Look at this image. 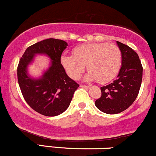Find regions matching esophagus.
Returning <instances> with one entry per match:
<instances>
[{"mask_svg": "<svg viewBox=\"0 0 156 156\" xmlns=\"http://www.w3.org/2000/svg\"><path fill=\"white\" fill-rule=\"evenodd\" d=\"M80 87H81V88L87 89H89V88H90V87H89V86H86V85H80Z\"/></svg>", "mask_w": 156, "mask_h": 156, "instance_id": "obj_1", "label": "esophagus"}]
</instances>
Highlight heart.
Here are the masks:
<instances>
[{"label":"heart","mask_w":156,"mask_h":156,"mask_svg":"<svg viewBox=\"0 0 156 156\" xmlns=\"http://www.w3.org/2000/svg\"><path fill=\"white\" fill-rule=\"evenodd\" d=\"M73 54L64 53L61 56V63L73 79L79 78L87 65L89 71L85 79L97 80L101 83L112 80L120 70L122 55L116 44L106 42L81 44L73 50Z\"/></svg>","instance_id":"1"}]
</instances>
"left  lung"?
Instances as JSON below:
<instances>
[{
  "instance_id": "left-lung-1",
  "label": "left lung",
  "mask_w": 156,
  "mask_h": 156,
  "mask_svg": "<svg viewBox=\"0 0 156 156\" xmlns=\"http://www.w3.org/2000/svg\"><path fill=\"white\" fill-rule=\"evenodd\" d=\"M117 43L122 55L121 69L117 79L101 87V97L95 101L97 108L108 114H119L133 104L142 80L143 68L139 55L129 46L118 41Z\"/></svg>"
}]
</instances>
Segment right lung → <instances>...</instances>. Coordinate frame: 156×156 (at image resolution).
Listing matches in <instances>:
<instances>
[{
    "label": "right lung",
    "mask_w": 156,
    "mask_h": 156,
    "mask_svg": "<svg viewBox=\"0 0 156 156\" xmlns=\"http://www.w3.org/2000/svg\"><path fill=\"white\" fill-rule=\"evenodd\" d=\"M65 41L47 39L28 47L19 62L17 79L23 98L31 108L47 117L59 115L69 107L79 85L66 74L61 56L67 47ZM36 54L51 58L50 67L39 79L27 75V66Z\"/></svg>",
    "instance_id": "add662e5"
}]
</instances>
